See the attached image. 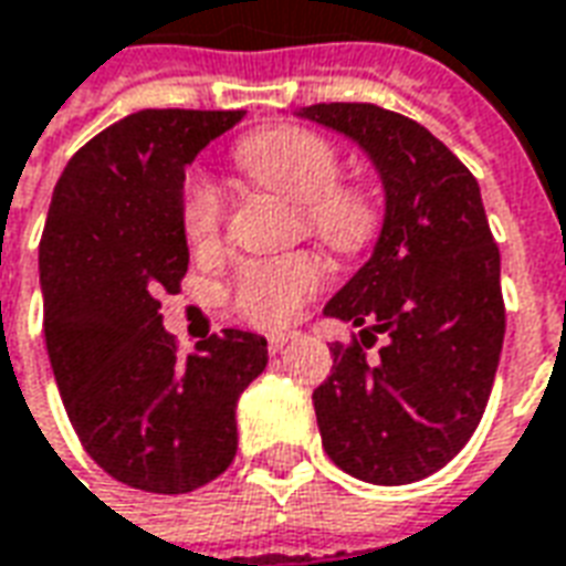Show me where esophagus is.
Returning <instances> with one entry per match:
<instances>
[{"label": "esophagus", "mask_w": 566, "mask_h": 566, "mask_svg": "<svg viewBox=\"0 0 566 566\" xmlns=\"http://www.w3.org/2000/svg\"><path fill=\"white\" fill-rule=\"evenodd\" d=\"M292 337H295V334H271V337H268V349H271V353H280Z\"/></svg>", "instance_id": "1"}]
</instances>
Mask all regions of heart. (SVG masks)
Listing matches in <instances>:
<instances>
[{
    "mask_svg": "<svg viewBox=\"0 0 566 566\" xmlns=\"http://www.w3.org/2000/svg\"><path fill=\"white\" fill-rule=\"evenodd\" d=\"M234 163L259 187L295 201L313 238L337 253H361L382 232L386 210L377 189L340 177V150L304 126H268L234 144ZM226 198L201 175H189L180 192V226L192 247H210L222 232ZM323 262L311 253L243 262L234 274V307L255 325L289 323L323 286Z\"/></svg>",
    "mask_w": 566,
    "mask_h": 566,
    "instance_id": "b5f03b06",
    "label": "heart"
}]
</instances>
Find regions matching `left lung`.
I'll use <instances>...</instances> for the list:
<instances>
[{
  "instance_id": "1",
  "label": "left lung",
  "mask_w": 566,
  "mask_h": 566,
  "mask_svg": "<svg viewBox=\"0 0 566 566\" xmlns=\"http://www.w3.org/2000/svg\"><path fill=\"white\" fill-rule=\"evenodd\" d=\"M301 117L353 138L386 189L374 255L325 304V316L365 328L332 344V377L313 391L323 447L356 480L419 482L473 437L501 361V253L480 184L422 123L395 111L323 102ZM377 333L390 340L370 363L364 349Z\"/></svg>"
}]
</instances>
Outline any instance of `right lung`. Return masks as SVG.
Returning <instances> with one entry per match:
<instances>
[{
    "label": "right lung",
    "mask_w": 566,
    "mask_h": 566,
    "mask_svg": "<svg viewBox=\"0 0 566 566\" xmlns=\"http://www.w3.org/2000/svg\"><path fill=\"white\" fill-rule=\"evenodd\" d=\"M243 111L150 108L74 153L39 243L44 340L90 458L153 494L196 492L238 452L234 407L268 365L262 334L226 328L180 356L159 295L180 292L187 165Z\"/></svg>",
    "instance_id": "add662e5"
}]
</instances>
